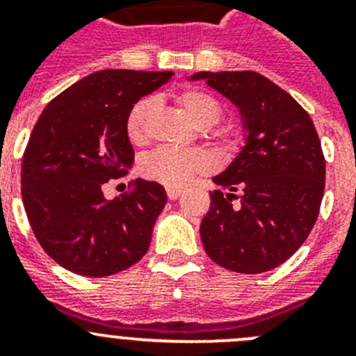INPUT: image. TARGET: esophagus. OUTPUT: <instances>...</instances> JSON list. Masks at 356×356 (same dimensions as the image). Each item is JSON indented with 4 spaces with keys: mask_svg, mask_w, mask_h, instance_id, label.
Listing matches in <instances>:
<instances>
[{
    "mask_svg": "<svg viewBox=\"0 0 356 356\" xmlns=\"http://www.w3.org/2000/svg\"><path fill=\"white\" fill-rule=\"evenodd\" d=\"M165 193H168L169 200H176V197H178V196H180V194H181V188H178V187H168V188H165Z\"/></svg>",
    "mask_w": 356,
    "mask_h": 356,
    "instance_id": "obj_1",
    "label": "esophagus"
}]
</instances>
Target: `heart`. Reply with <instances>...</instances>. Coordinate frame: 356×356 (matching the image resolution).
Listing matches in <instances>:
<instances>
[{
    "instance_id": "obj_1",
    "label": "heart",
    "mask_w": 356,
    "mask_h": 356,
    "mask_svg": "<svg viewBox=\"0 0 356 356\" xmlns=\"http://www.w3.org/2000/svg\"><path fill=\"white\" fill-rule=\"evenodd\" d=\"M172 99L197 128H212L222 119L221 103L200 87H187L176 92ZM153 112H155V102L151 97H144L131 106L124 122V130L131 144L144 146L149 140ZM216 139L221 147L234 146V140L226 131H217ZM210 165L212 162L209 155L200 149L159 147L144 156L140 162V172L147 180L159 181L168 187H180L193 180L196 175L209 171Z\"/></svg>"
}]
</instances>
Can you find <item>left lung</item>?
I'll list each match as a JSON object with an SVG mask.
<instances>
[{
  "mask_svg": "<svg viewBox=\"0 0 356 356\" xmlns=\"http://www.w3.org/2000/svg\"><path fill=\"white\" fill-rule=\"evenodd\" d=\"M241 110L246 146L213 178L201 221L207 254L244 275L271 271L307 241L325 194L326 162L307 110L260 72H197Z\"/></svg>",
  "mask_w": 356,
  "mask_h": 356,
  "instance_id": "left-lung-1",
  "label": "left lung"
}]
</instances>
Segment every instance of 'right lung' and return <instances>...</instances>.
Masks as SVG:
<instances>
[{"instance_id":"1","label":"right lung","mask_w":356,"mask_h":356,"mask_svg":"<svg viewBox=\"0 0 356 356\" xmlns=\"http://www.w3.org/2000/svg\"><path fill=\"white\" fill-rule=\"evenodd\" d=\"M172 74L92 72L51 99L35 122L21 163V194L39 244L67 271L103 278L146 254L168 201L163 187L137 178L115 200H106L103 187L134 163L128 112Z\"/></svg>"}]
</instances>
